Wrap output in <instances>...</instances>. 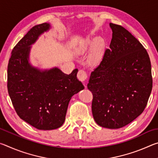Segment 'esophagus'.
I'll return each instance as SVG.
<instances>
[{"label": "esophagus", "mask_w": 158, "mask_h": 158, "mask_svg": "<svg viewBox=\"0 0 158 158\" xmlns=\"http://www.w3.org/2000/svg\"><path fill=\"white\" fill-rule=\"evenodd\" d=\"M77 78L81 82H85L88 78L86 72L84 70V69H80L78 74H77Z\"/></svg>", "instance_id": "esophagus-1"}]
</instances>
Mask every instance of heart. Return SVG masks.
Segmentation results:
<instances>
[{
  "instance_id": "1",
  "label": "heart",
  "mask_w": 158,
  "mask_h": 158,
  "mask_svg": "<svg viewBox=\"0 0 158 158\" xmlns=\"http://www.w3.org/2000/svg\"><path fill=\"white\" fill-rule=\"evenodd\" d=\"M93 45L94 49L90 55V59L93 63L97 64L100 62L102 56L104 41L102 39H91L90 37H86L80 42L77 49V52L83 54L87 52Z\"/></svg>"
}]
</instances>
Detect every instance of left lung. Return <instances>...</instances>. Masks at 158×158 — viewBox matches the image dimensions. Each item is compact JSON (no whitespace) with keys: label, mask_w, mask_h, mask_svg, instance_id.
Returning <instances> with one entry per match:
<instances>
[{"label":"left lung","mask_w":158,"mask_h":158,"mask_svg":"<svg viewBox=\"0 0 158 158\" xmlns=\"http://www.w3.org/2000/svg\"><path fill=\"white\" fill-rule=\"evenodd\" d=\"M109 49L90 74L92 113L101 127L118 129L142 114L153 87L149 56L139 42L121 26L109 23Z\"/></svg>","instance_id":"obj_1"}]
</instances>
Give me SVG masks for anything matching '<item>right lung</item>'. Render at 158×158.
Returning <instances> with one entry per match:
<instances>
[{"label": "right lung", "instance_id": "obj_1", "mask_svg": "<svg viewBox=\"0 0 158 158\" xmlns=\"http://www.w3.org/2000/svg\"><path fill=\"white\" fill-rule=\"evenodd\" d=\"M50 28L48 23L32 28L12 49L7 66V90L16 112L41 130L62 126L69 100L84 89L77 69L67 74L57 67L42 69L31 64V45Z\"/></svg>", "mask_w": 158, "mask_h": 158}]
</instances>
